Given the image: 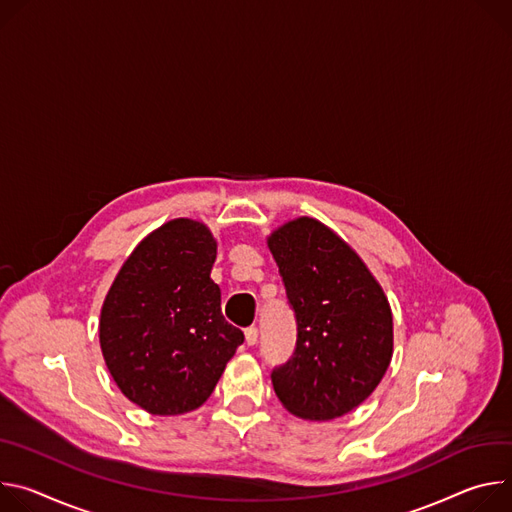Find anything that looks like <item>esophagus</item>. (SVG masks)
Returning <instances> with one entry per match:
<instances>
[{
	"label": "esophagus",
	"mask_w": 512,
	"mask_h": 512,
	"mask_svg": "<svg viewBox=\"0 0 512 512\" xmlns=\"http://www.w3.org/2000/svg\"><path fill=\"white\" fill-rule=\"evenodd\" d=\"M258 342V327H246V344L254 346Z\"/></svg>",
	"instance_id": "obj_1"
}]
</instances>
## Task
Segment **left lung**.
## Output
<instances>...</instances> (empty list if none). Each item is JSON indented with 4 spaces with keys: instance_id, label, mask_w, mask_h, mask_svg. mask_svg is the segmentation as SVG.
<instances>
[{
    "instance_id": "8db88e82",
    "label": "left lung",
    "mask_w": 512,
    "mask_h": 512,
    "mask_svg": "<svg viewBox=\"0 0 512 512\" xmlns=\"http://www.w3.org/2000/svg\"><path fill=\"white\" fill-rule=\"evenodd\" d=\"M295 311L293 356L272 370L278 401L301 419L327 421L364 403L392 358V313L360 256L311 217L268 238Z\"/></svg>"
}]
</instances>
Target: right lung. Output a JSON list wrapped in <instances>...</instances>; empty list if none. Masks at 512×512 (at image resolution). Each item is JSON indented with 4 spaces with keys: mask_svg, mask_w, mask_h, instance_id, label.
I'll return each mask as SVG.
<instances>
[{
    "mask_svg": "<svg viewBox=\"0 0 512 512\" xmlns=\"http://www.w3.org/2000/svg\"><path fill=\"white\" fill-rule=\"evenodd\" d=\"M215 254L203 223L173 219L138 244L105 297L99 342L107 370L152 415L199 409L244 344L209 278Z\"/></svg>",
    "mask_w": 512,
    "mask_h": 512,
    "instance_id": "add662e5",
    "label": "right lung"
}]
</instances>
